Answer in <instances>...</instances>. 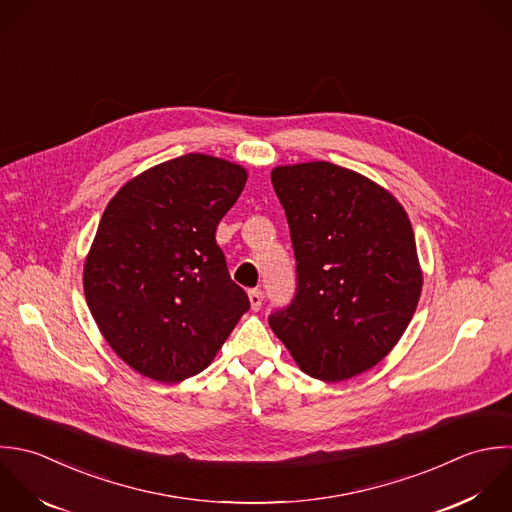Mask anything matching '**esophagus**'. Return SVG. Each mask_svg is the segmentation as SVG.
<instances>
[{"label": "esophagus", "instance_id": "esophagus-1", "mask_svg": "<svg viewBox=\"0 0 512 512\" xmlns=\"http://www.w3.org/2000/svg\"><path fill=\"white\" fill-rule=\"evenodd\" d=\"M249 301H251V309L259 311L261 303H263V291L261 289H251L249 291Z\"/></svg>", "mask_w": 512, "mask_h": 512}]
</instances>
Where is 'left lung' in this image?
Listing matches in <instances>:
<instances>
[{"label": "left lung", "instance_id": "8db88e82", "mask_svg": "<svg viewBox=\"0 0 512 512\" xmlns=\"http://www.w3.org/2000/svg\"><path fill=\"white\" fill-rule=\"evenodd\" d=\"M297 289L269 315L273 333L315 379L339 383L373 369L399 343L423 275L401 203L329 161L277 167Z\"/></svg>", "mask_w": 512, "mask_h": 512}]
</instances>
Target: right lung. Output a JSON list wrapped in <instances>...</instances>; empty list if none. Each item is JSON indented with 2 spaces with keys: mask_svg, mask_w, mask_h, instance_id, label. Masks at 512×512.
I'll use <instances>...</instances> for the list:
<instances>
[{
  "mask_svg": "<svg viewBox=\"0 0 512 512\" xmlns=\"http://www.w3.org/2000/svg\"><path fill=\"white\" fill-rule=\"evenodd\" d=\"M247 181L243 167L187 153L123 185L83 269L89 311L137 373L177 383L201 373L249 311L215 241Z\"/></svg>",
  "mask_w": 512,
  "mask_h": 512,
  "instance_id": "1",
  "label": "right lung"
}]
</instances>
